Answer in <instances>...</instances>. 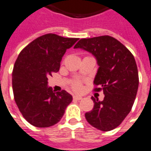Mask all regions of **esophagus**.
Masks as SVG:
<instances>
[{
  "mask_svg": "<svg viewBox=\"0 0 151 151\" xmlns=\"http://www.w3.org/2000/svg\"><path fill=\"white\" fill-rule=\"evenodd\" d=\"M82 99H83V97L81 96H73V99H75V100H81Z\"/></svg>",
  "mask_w": 151,
  "mask_h": 151,
  "instance_id": "obj_1",
  "label": "esophagus"
}]
</instances>
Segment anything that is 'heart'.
Listing matches in <instances>:
<instances>
[{
  "instance_id": "obj_1",
  "label": "heart",
  "mask_w": 151,
  "mask_h": 151,
  "mask_svg": "<svg viewBox=\"0 0 151 151\" xmlns=\"http://www.w3.org/2000/svg\"><path fill=\"white\" fill-rule=\"evenodd\" d=\"M73 88L74 90L76 91H79L82 89V85L79 81H74L73 83Z\"/></svg>"
}]
</instances>
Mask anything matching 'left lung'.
Returning a JSON list of instances; mask_svg holds the SVG:
<instances>
[{"label":"left lung","instance_id":"left-lung-1","mask_svg":"<svg viewBox=\"0 0 151 151\" xmlns=\"http://www.w3.org/2000/svg\"><path fill=\"white\" fill-rule=\"evenodd\" d=\"M74 48L89 52L96 58L99 68L94 78L103 90L104 99L92 97L94 107L85 114L88 123L102 131L115 129L129 114L134 105L138 86L137 66L132 53L118 40L104 35L83 38Z\"/></svg>","mask_w":151,"mask_h":151}]
</instances>
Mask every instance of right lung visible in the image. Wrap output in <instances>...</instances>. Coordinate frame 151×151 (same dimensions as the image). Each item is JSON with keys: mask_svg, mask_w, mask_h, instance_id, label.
Masks as SVG:
<instances>
[{"mask_svg": "<svg viewBox=\"0 0 151 151\" xmlns=\"http://www.w3.org/2000/svg\"><path fill=\"white\" fill-rule=\"evenodd\" d=\"M78 40L46 34L20 52L12 73L14 97L24 118L32 125H55L73 101L65 90L55 93L48 86V78L58 72L63 55Z\"/></svg>", "mask_w": 151, "mask_h": 151, "instance_id": "1", "label": "right lung"}]
</instances>
